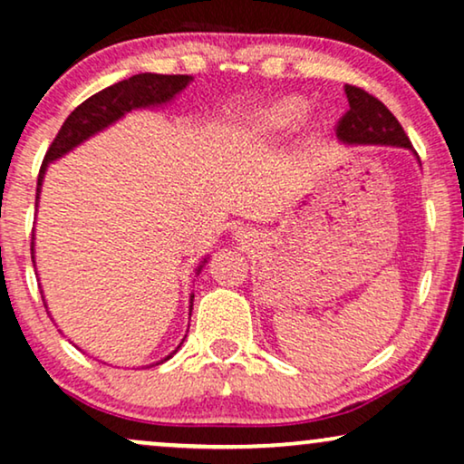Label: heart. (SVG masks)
Instances as JSON below:
<instances>
[{
    "label": "heart",
    "mask_w": 464,
    "mask_h": 464,
    "mask_svg": "<svg viewBox=\"0 0 464 464\" xmlns=\"http://www.w3.org/2000/svg\"><path fill=\"white\" fill-rule=\"evenodd\" d=\"M306 113V102L298 96H285L276 102L266 104L246 123L244 134L252 142H265L273 136L285 132V130L295 128Z\"/></svg>",
    "instance_id": "1"
}]
</instances>
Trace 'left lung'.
<instances>
[{
    "label": "left lung",
    "mask_w": 464,
    "mask_h": 464,
    "mask_svg": "<svg viewBox=\"0 0 464 464\" xmlns=\"http://www.w3.org/2000/svg\"><path fill=\"white\" fill-rule=\"evenodd\" d=\"M344 94L349 101V111L336 126L338 140H343L344 145H387L414 151L401 123L381 101L349 83L344 86Z\"/></svg>",
    "instance_id": "8db88e82"
}]
</instances>
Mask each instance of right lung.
I'll return each instance as SVG.
<instances>
[{
	"label": "right lung",
	"mask_w": 464,
	"mask_h": 464,
	"mask_svg": "<svg viewBox=\"0 0 464 464\" xmlns=\"http://www.w3.org/2000/svg\"><path fill=\"white\" fill-rule=\"evenodd\" d=\"M191 80H193L191 75L139 73V75L128 77V80H123V82H117V83H113V86L104 88V90H101V92H96L94 96H90L88 101H83L80 107H77L73 113L64 120L61 130H58L56 139L52 140L48 153H45L44 164H42V168H39V176H37L35 204L39 201L44 174H45V168H48L50 161L63 158L64 153L71 151V149H75L77 145H82L83 140H88L90 136L101 132V130L111 126V123H115L117 120H121L123 115L130 113V111L160 107V104L169 102L176 94L182 92V90L188 86V82ZM34 239L35 237H31V258H35L34 256V246H35ZM204 263H206V258H204ZM201 266L204 265L198 266V273L201 271ZM45 309H48V306H45ZM191 309H193V296H191ZM172 355H168L166 360H169Z\"/></svg>",
	"instance_id": "add662e5"
}]
</instances>
